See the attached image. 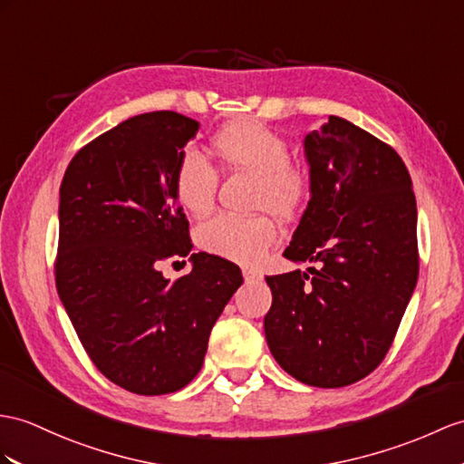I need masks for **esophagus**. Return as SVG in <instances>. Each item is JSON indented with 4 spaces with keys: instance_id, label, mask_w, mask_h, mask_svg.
Masks as SVG:
<instances>
[{
    "instance_id": "34e87169",
    "label": "esophagus",
    "mask_w": 464,
    "mask_h": 464,
    "mask_svg": "<svg viewBox=\"0 0 464 464\" xmlns=\"http://www.w3.org/2000/svg\"><path fill=\"white\" fill-rule=\"evenodd\" d=\"M242 274H244V281H246V284H259V281L264 279L262 271L252 269V267H244Z\"/></svg>"
}]
</instances>
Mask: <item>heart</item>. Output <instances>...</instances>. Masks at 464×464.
I'll return each instance as SVG.
<instances>
[{"label": "heart", "instance_id": "b5f03b06", "mask_svg": "<svg viewBox=\"0 0 464 464\" xmlns=\"http://www.w3.org/2000/svg\"><path fill=\"white\" fill-rule=\"evenodd\" d=\"M222 163L257 177L256 208L291 218L311 195V177L301 165L289 161V143L279 133L254 120L222 128L212 140ZM218 173L207 155L187 147L179 155L173 175L177 200L188 212L205 214L214 200ZM276 226L266 214L234 217L214 214L197 226L195 238L202 252L236 264H256L276 242Z\"/></svg>", "mask_w": 464, "mask_h": 464}]
</instances>
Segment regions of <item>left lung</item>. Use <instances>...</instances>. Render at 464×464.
<instances>
[{"label": "left lung", "mask_w": 464, "mask_h": 464, "mask_svg": "<svg viewBox=\"0 0 464 464\" xmlns=\"http://www.w3.org/2000/svg\"><path fill=\"white\" fill-rule=\"evenodd\" d=\"M311 200L284 256L307 271L266 277V341L314 388H343L390 350L420 274L411 177L388 143L331 116L303 141Z\"/></svg>", "instance_id": "left-lung-1"}]
</instances>
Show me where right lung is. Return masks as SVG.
<instances>
[{
  "label": "right lung",
  "instance_id": "right-lung-1",
  "mask_svg": "<svg viewBox=\"0 0 464 464\" xmlns=\"http://www.w3.org/2000/svg\"><path fill=\"white\" fill-rule=\"evenodd\" d=\"M198 128L169 110L133 116L84 145L61 185L56 291L94 366L140 395L177 392L198 374L244 281L238 266L205 252L177 281L160 271L193 250L173 175Z\"/></svg>",
  "mask_w": 464,
  "mask_h": 464
}]
</instances>
